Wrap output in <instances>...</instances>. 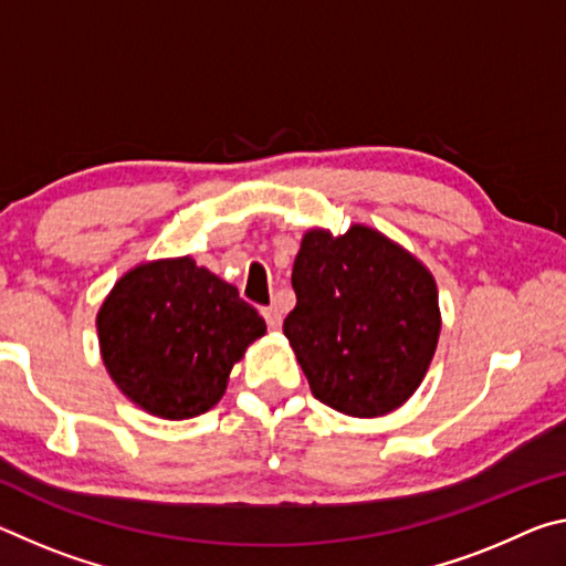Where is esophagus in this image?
Listing matches in <instances>:
<instances>
[{
    "instance_id": "1",
    "label": "esophagus",
    "mask_w": 566,
    "mask_h": 566,
    "mask_svg": "<svg viewBox=\"0 0 566 566\" xmlns=\"http://www.w3.org/2000/svg\"><path fill=\"white\" fill-rule=\"evenodd\" d=\"M262 317H264L266 327H270V329H280V327H282V312H280V306H264Z\"/></svg>"
}]
</instances>
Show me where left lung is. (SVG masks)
Segmentation results:
<instances>
[{"label":"left lung","mask_w":566,"mask_h":566,"mask_svg":"<svg viewBox=\"0 0 566 566\" xmlns=\"http://www.w3.org/2000/svg\"><path fill=\"white\" fill-rule=\"evenodd\" d=\"M284 319L312 395L342 415L371 419L405 405L437 352L442 314L432 272L367 224L302 237Z\"/></svg>","instance_id":"left-lung-1"}]
</instances>
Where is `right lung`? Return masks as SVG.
<instances>
[{
  "instance_id": "right-lung-1",
  "label": "right lung",
  "mask_w": 566,
  "mask_h": 566,
  "mask_svg": "<svg viewBox=\"0 0 566 566\" xmlns=\"http://www.w3.org/2000/svg\"><path fill=\"white\" fill-rule=\"evenodd\" d=\"M102 361L114 385L161 419H191L224 397L229 371L266 334L252 304L191 256L142 262L97 312Z\"/></svg>"
}]
</instances>
